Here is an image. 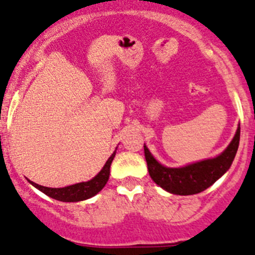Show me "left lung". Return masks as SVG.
<instances>
[{
  "instance_id": "8db88e82",
  "label": "left lung",
  "mask_w": 255,
  "mask_h": 255,
  "mask_svg": "<svg viewBox=\"0 0 255 255\" xmlns=\"http://www.w3.org/2000/svg\"><path fill=\"white\" fill-rule=\"evenodd\" d=\"M240 139V126L234 138L223 153L214 158L191 163L184 167H166L157 162L144 146V157L151 178L158 186L175 195H194L210 187L232 166Z\"/></svg>"
}]
</instances>
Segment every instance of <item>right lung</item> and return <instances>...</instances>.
<instances>
[{
	"label": "right lung",
	"instance_id": "add662e5",
	"mask_svg": "<svg viewBox=\"0 0 255 255\" xmlns=\"http://www.w3.org/2000/svg\"><path fill=\"white\" fill-rule=\"evenodd\" d=\"M114 156H116V151H114L113 153H112V156L109 157L108 161L106 162V165H104L103 168L101 170V172L87 182H79V184L70 185V186L66 187H60V189H52V187L41 186V185H37L32 181H30V184L32 185V186L36 187L37 190H40L41 192H44L47 196L52 197V199L55 200H59V201H63V203H77V201H83V200L90 199V197H93L94 195H97L104 186H106L107 181H108L109 178V171H111V165Z\"/></svg>",
	"mask_w": 255,
	"mask_h": 255
}]
</instances>
